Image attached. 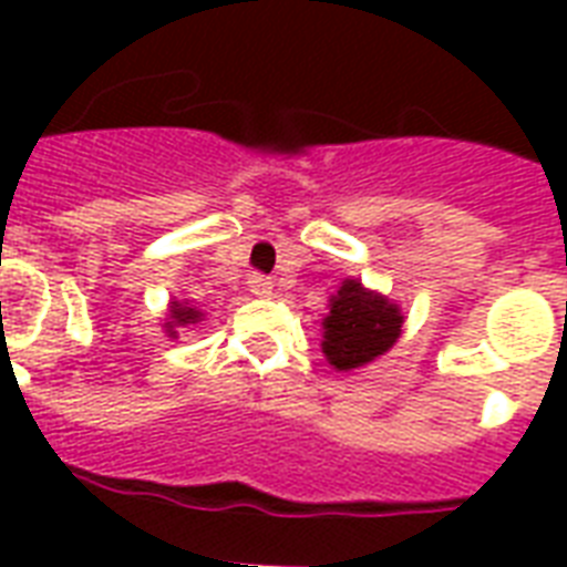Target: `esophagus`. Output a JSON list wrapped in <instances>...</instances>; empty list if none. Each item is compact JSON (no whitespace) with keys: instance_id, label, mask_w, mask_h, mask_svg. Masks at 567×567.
Wrapping results in <instances>:
<instances>
[{"instance_id":"34e87169","label":"esophagus","mask_w":567,"mask_h":567,"mask_svg":"<svg viewBox=\"0 0 567 567\" xmlns=\"http://www.w3.org/2000/svg\"><path fill=\"white\" fill-rule=\"evenodd\" d=\"M247 285H249V291L256 293V297H270V293H274V279H270V276L252 274Z\"/></svg>"}]
</instances>
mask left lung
<instances>
[{"instance_id": "1", "label": "left lung", "mask_w": 567, "mask_h": 567, "mask_svg": "<svg viewBox=\"0 0 567 567\" xmlns=\"http://www.w3.org/2000/svg\"><path fill=\"white\" fill-rule=\"evenodd\" d=\"M403 332L400 306L377 291H368L359 279H344L329 297L323 318V355L336 371H353L388 353Z\"/></svg>"}]
</instances>
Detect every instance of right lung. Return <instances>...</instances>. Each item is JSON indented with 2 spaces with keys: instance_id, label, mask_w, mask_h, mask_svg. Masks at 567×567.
Segmentation results:
<instances>
[{
  "instance_id": "1",
  "label": "right lung",
  "mask_w": 567,
  "mask_h": 567,
  "mask_svg": "<svg viewBox=\"0 0 567 567\" xmlns=\"http://www.w3.org/2000/svg\"><path fill=\"white\" fill-rule=\"evenodd\" d=\"M199 320H203V311L194 309L190 302L173 300L171 315H167V323H164V329H167V336L171 338H179V332H176V329L188 327V323H199Z\"/></svg>"
}]
</instances>
